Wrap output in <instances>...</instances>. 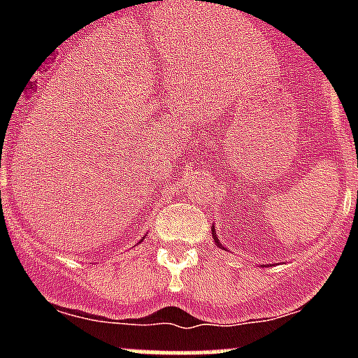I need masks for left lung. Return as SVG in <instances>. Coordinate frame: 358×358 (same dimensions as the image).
<instances>
[{
  "label": "left lung",
  "mask_w": 358,
  "mask_h": 358,
  "mask_svg": "<svg viewBox=\"0 0 358 358\" xmlns=\"http://www.w3.org/2000/svg\"><path fill=\"white\" fill-rule=\"evenodd\" d=\"M211 234H213V239H215L216 246H218V248H223V246H222V243H220L218 236H216V230H215V225H213V229H211ZM223 249H225V248H223Z\"/></svg>",
  "instance_id": "obj_1"
}]
</instances>
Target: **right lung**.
<instances>
[{
  "label": "right lung",
  "mask_w": 358,
  "mask_h": 358,
  "mask_svg": "<svg viewBox=\"0 0 358 358\" xmlns=\"http://www.w3.org/2000/svg\"><path fill=\"white\" fill-rule=\"evenodd\" d=\"M142 241H143V239H142Z\"/></svg>",
  "instance_id": "1"
}]
</instances>
